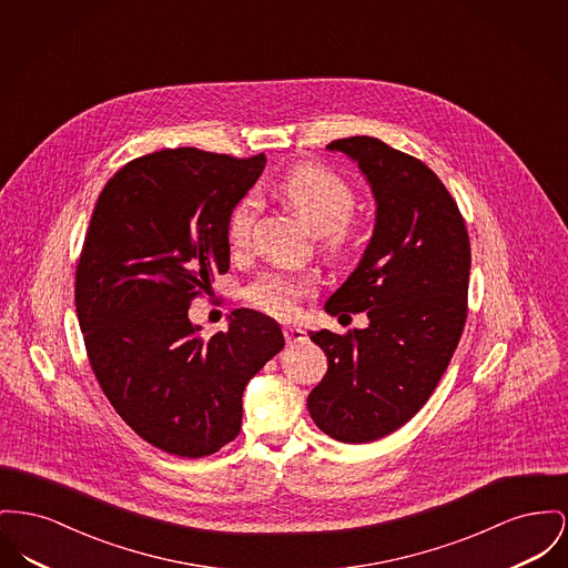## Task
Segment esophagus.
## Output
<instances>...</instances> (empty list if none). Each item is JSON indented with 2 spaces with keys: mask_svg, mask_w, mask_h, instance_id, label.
<instances>
[{
  "mask_svg": "<svg viewBox=\"0 0 568 568\" xmlns=\"http://www.w3.org/2000/svg\"><path fill=\"white\" fill-rule=\"evenodd\" d=\"M283 334H285V341L290 343V345H294V343H302L304 338H306V334L298 326H285L283 328Z\"/></svg>",
  "mask_w": 568,
  "mask_h": 568,
  "instance_id": "1",
  "label": "esophagus"
}]
</instances>
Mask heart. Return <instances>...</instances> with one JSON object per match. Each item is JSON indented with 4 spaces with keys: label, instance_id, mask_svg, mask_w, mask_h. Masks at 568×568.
Listing matches in <instances>:
<instances>
[{
    "label": "heart",
    "instance_id": "b5f03b06",
    "mask_svg": "<svg viewBox=\"0 0 568 568\" xmlns=\"http://www.w3.org/2000/svg\"><path fill=\"white\" fill-rule=\"evenodd\" d=\"M278 195L302 221L315 232L328 255H341L352 246L354 230L349 214L354 210V193L349 184L334 171L320 165H298L278 182ZM260 201L246 195L235 203L227 219V235L235 246L246 244L255 225ZM313 292L308 276L267 272L248 290V301L274 317H290L296 302Z\"/></svg>",
    "mask_w": 568,
    "mask_h": 568
}]
</instances>
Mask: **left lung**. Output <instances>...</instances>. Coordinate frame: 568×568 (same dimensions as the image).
I'll return each mask as SVG.
<instances>
[{"mask_svg": "<svg viewBox=\"0 0 568 568\" xmlns=\"http://www.w3.org/2000/svg\"><path fill=\"white\" fill-rule=\"evenodd\" d=\"M326 148L365 175L375 225L358 266L324 308L367 311L368 326L345 336L308 333L328 371L306 407L324 434L365 444L403 427L448 367L466 324L469 240L457 203L418 159L375 136Z\"/></svg>", "mask_w": 568, "mask_h": 568, "instance_id": "left-lung-1", "label": "left lung"}]
</instances>
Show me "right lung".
Segmentation results:
<instances>
[{
    "label": "right lung",
    "instance_id": "right-lung-1",
    "mask_svg": "<svg viewBox=\"0 0 568 568\" xmlns=\"http://www.w3.org/2000/svg\"><path fill=\"white\" fill-rule=\"evenodd\" d=\"M266 156L161 150L120 169L97 201L77 266V315L102 393L169 455L197 459L240 434L248 379L285 345L281 326L235 308L201 338L191 302L230 267L227 219Z\"/></svg>",
    "mask_w": 568,
    "mask_h": 568
}]
</instances>
